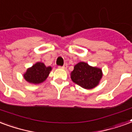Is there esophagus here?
I'll return each mask as SVG.
<instances>
[{"mask_svg":"<svg viewBox=\"0 0 132 132\" xmlns=\"http://www.w3.org/2000/svg\"><path fill=\"white\" fill-rule=\"evenodd\" d=\"M67 64H65V65H63V66H59V68H60V69H63V70L67 69Z\"/></svg>","mask_w":132,"mask_h":132,"instance_id":"esophagus-1","label":"esophagus"}]
</instances>
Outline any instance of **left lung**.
I'll return each mask as SVG.
<instances>
[{
	"label": "left lung",
	"mask_w": 132,
	"mask_h": 132,
	"mask_svg": "<svg viewBox=\"0 0 132 132\" xmlns=\"http://www.w3.org/2000/svg\"><path fill=\"white\" fill-rule=\"evenodd\" d=\"M102 77L101 69L91 67L84 62L77 63L71 72L73 82L86 89H91L98 85Z\"/></svg>",
	"instance_id": "left-lung-1"
}]
</instances>
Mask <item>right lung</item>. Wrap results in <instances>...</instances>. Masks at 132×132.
Segmentation results:
<instances>
[{
  "label": "right lung",
  "mask_w": 132,
  "mask_h": 132,
  "mask_svg": "<svg viewBox=\"0 0 132 132\" xmlns=\"http://www.w3.org/2000/svg\"><path fill=\"white\" fill-rule=\"evenodd\" d=\"M51 70V67H46L43 62H38L28 68L24 74V78L29 83L38 84L46 80Z\"/></svg>",
  "instance_id": "1"
}]
</instances>
